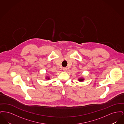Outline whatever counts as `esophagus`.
Instances as JSON below:
<instances>
[{
	"label": "esophagus",
	"instance_id": "obj_1",
	"mask_svg": "<svg viewBox=\"0 0 124 124\" xmlns=\"http://www.w3.org/2000/svg\"><path fill=\"white\" fill-rule=\"evenodd\" d=\"M63 71H67V68L64 67L63 68Z\"/></svg>",
	"mask_w": 124,
	"mask_h": 124
}]
</instances>
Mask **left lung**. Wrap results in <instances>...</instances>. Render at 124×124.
I'll return each instance as SVG.
<instances>
[{
  "label": "left lung",
  "mask_w": 124,
  "mask_h": 124,
  "mask_svg": "<svg viewBox=\"0 0 124 124\" xmlns=\"http://www.w3.org/2000/svg\"><path fill=\"white\" fill-rule=\"evenodd\" d=\"M83 80H84L83 78H80V79H79V81H82Z\"/></svg>",
  "instance_id": "1"
}]
</instances>
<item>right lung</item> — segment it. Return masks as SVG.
<instances>
[{
  "label": "right lung",
  "instance_id": "1",
  "mask_svg": "<svg viewBox=\"0 0 124 124\" xmlns=\"http://www.w3.org/2000/svg\"><path fill=\"white\" fill-rule=\"evenodd\" d=\"M48 79H49V78H48Z\"/></svg>",
  "mask_w": 124,
  "mask_h": 124
}]
</instances>
